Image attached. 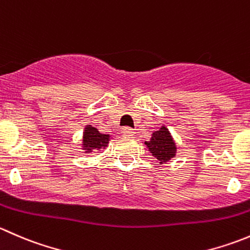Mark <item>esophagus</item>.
<instances>
[{"mask_svg":"<svg viewBox=\"0 0 250 250\" xmlns=\"http://www.w3.org/2000/svg\"><path fill=\"white\" fill-rule=\"evenodd\" d=\"M121 133H122L123 135H125V137H132V135L134 134V130H133L132 128L123 127L122 129H121Z\"/></svg>","mask_w":250,"mask_h":250,"instance_id":"34e87169","label":"esophagus"}]
</instances>
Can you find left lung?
<instances>
[{
    "label": "left lung",
    "instance_id": "1",
    "mask_svg": "<svg viewBox=\"0 0 250 250\" xmlns=\"http://www.w3.org/2000/svg\"><path fill=\"white\" fill-rule=\"evenodd\" d=\"M144 143L151 155L160 162V165L169 162L173 157H175L178 150L176 143L166 125H162L160 129L155 130L151 135V139Z\"/></svg>",
    "mask_w": 250,
    "mask_h": 250
}]
</instances>
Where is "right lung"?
<instances>
[{"label":"right lung","instance_id":"1","mask_svg":"<svg viewBox=\"0 0 250 250\" xmlns=\"http://www.w3.org/2000/svg\"><path fill=\"white\" fill-rule=\"evenodd\" d=\"M110 139V134H103L95 127L87 125L84 130H83L82 144L81 145H82V150L84 151V153H90L95 150L106 148Z\"/></svg>","mask_w":250,"mask_h":250}]
</instances>
